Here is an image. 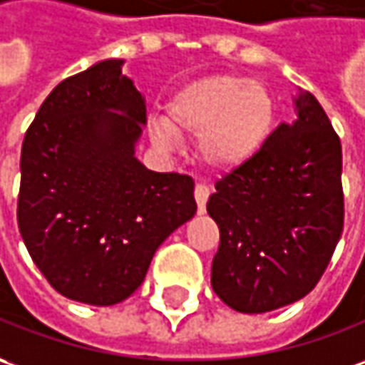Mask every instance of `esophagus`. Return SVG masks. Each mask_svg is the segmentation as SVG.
I'll return each instance as SVG.
<instances>
[{
	"mask_svg": "<svg viewBox=\"0 0 365 365\" xmlns=\"http://www.w3.org/2000/svg\"><path fill=\"white\" fill-rule=\"evenodd\" d=\"M195 202H197V212L203 214L205 212V203H207V197H210V187L205 183H195Z\"/></svg>",
	"mask_w": 365,
	"mask_h": 365,
	"instance_id": "esophagus-1",
	"label": "esophagus"
}]
</instances>
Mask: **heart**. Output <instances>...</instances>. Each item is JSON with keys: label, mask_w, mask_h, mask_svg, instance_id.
Returning <instances> with one entry per match:
<instances>
[{"label": "heart", "mask_w": 365, "mask_h": 365, "mask_svg": "<svg viewBox=\"0 0 365 365\" xmlns=\"http://www.w3.org/2000/svg\"><path fill=\"white\" fill-rule=\"evenodd\" d=\"M276 125V99L266 83L237 73L193 79L172 96L163 120L150 121L151 141L175 148V135H197V158L215 172H234L254 160Z\"/></svg>", "instance_id": "1"}]
</instances>
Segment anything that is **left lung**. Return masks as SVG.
Returning a JSON list of instances; mask_svg holds the SVG:
<instances>
[{"mask_svg": "<svg viewBox=\"0 0 365 365\" xmlns=\"http://www.w3.org/2000/svg\"><path fill=\"white\" fill-rule=\"evenodd\" d=\"M296 121L279 123L264 150L215 183L207 214L220 227L212 287L242 314H264L307 296L344 230L341 145L309 91Z\"/></svg>", "mask_w": 365, "mask_h": 365, "instance_id": "1", "label": "left lung"}]
</instances>
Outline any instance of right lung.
Segmentation results:
<instances>
[{"mask_svg": "<svg viewBox=\"0 0 365 365\" xmlns=\"http://www.w3.org/2000/svg\"><path fill=\"white\" fill-rule=\"evenodd\" d=\"M121 66L103 59L63 79L21 145L19 234L53 289L89 306L130 297L155 250L197 210L190 175L135 158L145 99Z\"/></svg>", "mask_w": 365, "mask_h": 365, "instance_id": "1", "label": "right lung"}]
</instances>
